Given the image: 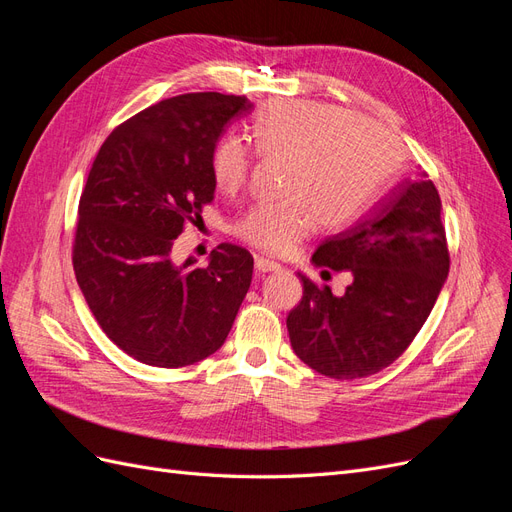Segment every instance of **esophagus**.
<instances>
[{"instance_id": "obj_1", "label": "esophagus", "mask_w": 512, "mask_h": 512, "mask_svg": "<svg viewBox=\"0 0 512 512\" xmlns=\"http://www.w3.org/2000/svg\"><path fill=\"white\" fill-rule=\"evenodd\" d=\"M254 267H256V271L258 273H271V271H282V267L277 265V262H273V260H267V258H256V262H254Z\"/></svg>"}]
</instances>
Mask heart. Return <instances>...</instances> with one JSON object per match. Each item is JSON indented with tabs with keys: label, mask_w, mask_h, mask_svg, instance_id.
Here are the masks:
<instances>
[{
	"label": "heart",
	"mask_w": 512,
	"mask_h": 512,
	"mask_svg": "<svg viewBox=\"0 0 512 512\" xmlns=\"http://www.w3.org/2000/svg\"><path fill=\"white\" fill-rule=\"evenodd\" d=\"M262 158H284V198L260 200L235 224V235L275 256L294 250L316 224L344 226L363 213L399 166L391 134L344 108L312 100L267 104L247 128ZM250 151L228 136L213 151V181L224 192L241 188Z\"/></svg>",
	"instance_id": "obj_1"
}]
</instances>
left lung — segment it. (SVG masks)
Instances as JSON below:
<instances>
[{"label": "left lung", "instance_id": "obj_1", "mask_svg": "<svg viewBox=\"0 0 512 512\" xmlns=\"http://www.w3.org/2000/svg\"><path fill=\"white\" fill-rule=\"evenodd\" d=\"M442 203L429 179H406L348 230L324 241L318 267L348 271L344 294L299 273L303 299L286 318L294 354L318 374L354 380L404 354L448 277Z\"/></svg>", "mask_w": 512, "mask_h": 512}]
</instances>
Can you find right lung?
<instances>
[{
    "label": "right lung",
    "mask_w": 512,
    "mask_h": 512,
    "mask_svg": "<svg viewBox=\"0 0 512 512\" xmlns=\"http://www.w3.org/2000/svg\"><path fill=\"white\" fill-rule=\"evenodd\" d=\"M254 104L215 91L153 104L111 132L79 203L72 262L102 331L153 367L220 350L252 284L254 258L220 243L207 267L173 260L175 239L211 203L213 151Z\"/></svg>",
    "instance_id": "obj_1"
}]
</instances>
